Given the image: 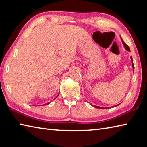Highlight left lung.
I'll return each mask as SVG.
<instances>
[{
  "label": "left lung",
  "mask_w": 147,
  "mask_h": 147,
  "mask_svg": "<svg viewBox=\"0 0 147 147\" xmlns=\"http://www.w3.org/2000/svg\"><path fill=\"white\" fill-rule=\"evenodd\" d=\"M121 39L122 43H123V45H124V48H125V49L127 50V51H128L129 52H130V49H129V47H128V45H127V44H126V43L124 42L123 39L121 38ZM131 61H132V67H133V71H134V65H133V58H132L131 56ZM119 104H117V105H119ZM116 105H114V106H116ZM95 107L97 108V109H109V107H99V106H96V105H95ZM109 108H110V107H109Z\"/></svg>",
  "instance_id": "1"
}]
</instances>
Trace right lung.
<instances>
[{
	"mask_svg": "<svg viewBox=\"0 0 147 147\" xmlns=\"http://www.w3.org/2000/svg\"><path fill=\"white\" fill-rule=\"evenodd\" d=\"M55 99V98H54ZM47 104H49V103H47V104H45V105H47Z\"/></svg>",
	"mask_w": 147,
	"mask_h": 147,
	"instance_id": "obj_1",
	"label": "right lung"
}]
</instances>
